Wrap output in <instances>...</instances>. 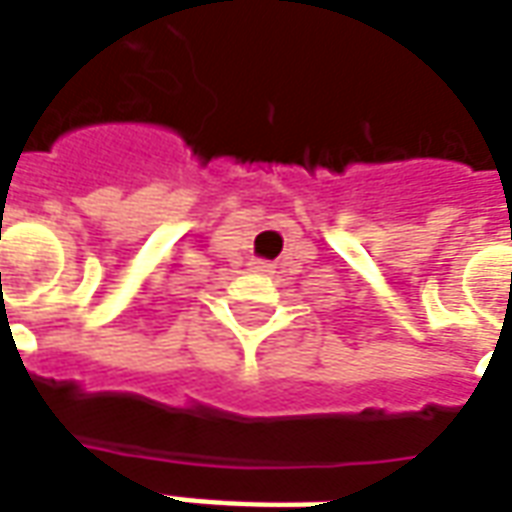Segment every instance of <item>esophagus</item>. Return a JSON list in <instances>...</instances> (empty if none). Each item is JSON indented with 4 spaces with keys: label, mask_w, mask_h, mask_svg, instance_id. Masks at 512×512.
Returning a JSON list of instances; mask_svg holds the SVG:
<instances>
[{
    "label": "esophagus",
    "mask_w": 512,
    "mask_h": 512,
    "mask_svg": "<svg viewBox=\"0 0 512 512\" xmlns=\"http://www.w3.org/2000/svg\"><path fill=\"white\" fill-rule=\"evenodd\" d=\"M250 273L270 275V273H273V264L264 262V259H253V262H250Z\"/></svg>",
    "instance_id": "obj_1"
}]
</instances>
